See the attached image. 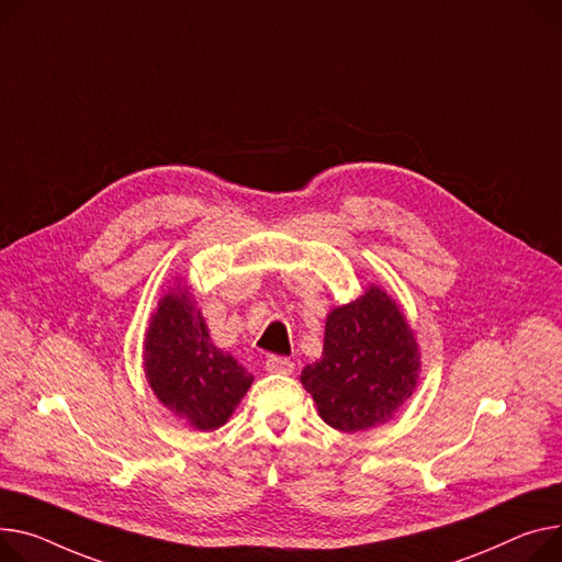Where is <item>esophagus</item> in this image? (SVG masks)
I'll return each mask as SVG.
<instances>
[{"label": "esophagus", "mask_w": 562, "mask_h": 562, "mask_svg": "<svg viewBox=\"0 0 562 562\" xmlns=\"http://www.w3.org/2000/svg\"><path fill=\"white\" fill-rule=\"evenodd\" d=\"M267 370L269 372H280V375H289V372L293 370V361L286 359V357H280V355H271L267 359Z\"/></svg>", "instance_id": "esophagus-1"}]
</instances>
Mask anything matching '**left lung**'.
I'll return each mask as SVG.
<instances>
[{"mask_svg":"<svg viewBox=\"0 0 562 562\" xmlns=\"http://www.w3.org/2000/svg\"><path fill=\"white\" fill-rule=\"evenodd\" d=\"M418 372L414 331L391 297L370 286L327 316L323 359L303 370L301 382L329 427L363 431L411 397Z\"/></svg>","mask_w":562,"mask_h":562,"instance_id":"8db88e82","label":"left lung"}]
</instances>
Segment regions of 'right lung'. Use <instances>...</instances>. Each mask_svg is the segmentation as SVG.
<instances>
[{
    "label": "right lung",
    "mask_w": 562,
    "mask_h": 562,
    "mask_svg": "<svg viewBox=\"0 0 562 562\" xmlns=\"http://www.w3.org/2000/svg\"><path fill=\"white\" fill-rule=\"evenodd\" d=\"M144 370L158 400L203 431L226 425L252 384L250 372L210 341L201 312L180 286L162 297L148 325Z\"/></svg>",
    "instance_id": "add662e5"
}]
</instances>
